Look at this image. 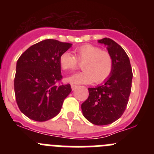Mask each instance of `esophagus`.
I'll use <instances>...</instances> for the list:
<instances>
[{"label": "esophagus", "instance_id": "1", "mask_svg": "<svg viewBox=\"0 0 154 154\" xmlns=\"http://www.w3.org/2000/svg\"><path fill=\"white\" fill-rule=\"evenodd\" d=\"M71 87H72V90H75V89H76L77 88H78V85H71Z\"/></svg>", "mask_w": 154, "mask_h": 154}]
</instances>
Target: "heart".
Listing matches in <instances>:
<instances>
[{"label":"heart","instance_id":"1","mask_svg":"<svg viewBox=\"0 0 154 154\" xmlns=\"http://www.w3.org/2000/svg\"><path fill=\"white\" fill-rule=\"evenodd\" d=\"M75 56L65 51L59 57V64L63 70L73 71L82 63V72L67 79L71 83L85 84L92 82L102 83L109 78L113 70V59L107 51L92 45H84L74 50Z\"/></svg>","mask_w":154,"mask_h":154}]
</instances>
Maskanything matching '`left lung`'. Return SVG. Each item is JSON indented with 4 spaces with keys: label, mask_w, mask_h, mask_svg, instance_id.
Masks as SVG:
<instances>
[{
    "label": "left lung",
    "mask_w": 154,
    "mask_h": 154,
    "mask_svg": "<svg viewBox=\"0 0 154 154\" xmlns=\"http://www.w3.org/2000/svg\"><path fill=\"white\" fill-rule=\"evenodd\" d=\"M107 45L113 59V70L103 85L89 88V97L82 104L83 116L97 126L113 123L122 116L131 92V65L123 48L110 38L99 40Z\"/></svg>",
    "instance_id": "left-lung-1"
}]
</instances>
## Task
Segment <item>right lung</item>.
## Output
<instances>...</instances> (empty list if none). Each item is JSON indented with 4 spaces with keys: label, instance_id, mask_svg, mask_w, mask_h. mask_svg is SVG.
<instances>
[{
    "label": "right lung",
    "instance_id": "add662e5",
    "mask_svg": "<svg viewBox=\"0 0 154 154\" xmlns=\"http://www.w3.org/2000/svg\"><path fill=\"white\" fill-rule=\"evenodd\" d=\"M72 44L46 39L28 48L17 62L14 93L18 108L29 119L45 122L61 111L72 89L62 82L59 57Z\"/></svg>",
    "mask_w": 154,
    "mask_h": 154
}]
</instances>
